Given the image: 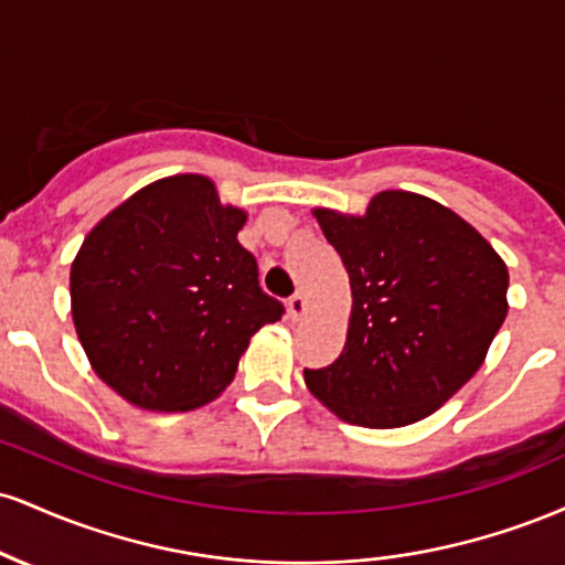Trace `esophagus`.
Instances as JSON below:
<instances>
[{"instance_id": "1", "label": "esophagus", "mask_w": 565, "mask_h": 565, "mask_svg": "<svg viewBox=\"0 0 565 565\" xmlns=\"http://www.w3.org/2000/svg\"><path fill=\"white\" fill-rule=\"evenodd\" d=\"M305 310H308V300H305L300 291H295V295H291L289 300H287V313H289V319H291V321L302 319Z\"/></svg>"}]
</instances>
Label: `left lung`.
Segmentation results:
<instances>
[{
  "mask_svg": "<svg viewBox=\"0 0 565 565\" xmlns=\"http://www.w3.org/2000/svg\"><path fill=\"white\" fill-rule=\"evenodd\" d=\"M313 217L353 308L340 359L305 369V385L350 425L430 417L486 361L508 316V265L468 220L412 191H380L364 215L316 206Z\"/></svg>",
  "mask_w": 565,
  "mask_h": 565,
  "instance_id": "8db88e82",
  "label": "left lung"
}]
</instances>
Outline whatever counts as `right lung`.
Listing matches in <instances>:
<instances>
[{
  "mask_svg": "<svg viewBox=\"0 0 565 565\" xmlns=\"http://www.w3.org/2000/svg\"><path fill=\"white\" fill-rule=\"evenodd\" d=\"M246 212L204 174H170L108 212L71 263L89 366L146 412H193L231 385L252 334L281 319L238 244Z\"/></svg>",
  "mask_w": 565,
  "mask_h": 565,
  "instance_id": "right-lung-1",
  "label": "right lung"
}]
</instances>
